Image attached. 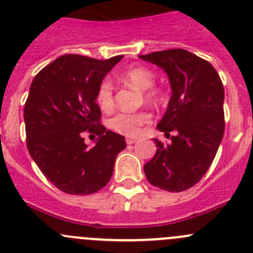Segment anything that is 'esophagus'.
Instances as JSON below:
<instances>
[{"label": "esophagus", "mask_w": 253, "mask_h": 253, "mask_svg": "<svg viewBox=\"0 0 253 253\" xmlns=\"http://www.w3.org/2000/svg\"><path fill=\"white\" fill-rule=\"evenodd\" d=\"M134 142H136V139H134V138H126L127 144H133Z\"/></svg>", "instance_id": "esophagus-1"}]
</instances>
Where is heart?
Instances as JSON below:
<instances>
[{
	"label": "heart",
	"instance_id": "heart-1",
	"mask_svg": "<svg viewBox=\"0 0 253 253\" xmlns=\"http://www.w3.org/2000/svg\"><path fill=\"white\" fill-rule=\"evenodd\" d=\"M124 83L129 84L136 89L142 90L143 96L147 101H159L162 91L153 86L155 82V73L145 66H132L119 76ZM96 104L103 111L108 112L114 109L115 95L114 84L110 78H104L99 83L95 95ZM152 121V115L147 110L136 112L121 111L109 119L108 126L115 133L126 137H136L141 132V127Z\"/></svg>",
	"mask_w": 253,
	"mask_h": 253
}]
</instances>
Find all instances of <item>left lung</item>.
Returning <instances> with one entry per match:
<instances>
[{
	"label": "left lung",
	"instance_id": "left-lung-1",
	"mask_svg": "<svg viewBox=\"0 0 253 253\" xmlns=\"http://www.w3.org/2000/svg\"><path fill=\"white\" fill-rule=\"evenodd\" d=\"M167 72L171 98L158 128L175 131L171 143L158 139L154 158L144 165L153 186L181 192L195 186L211 167L224 134V86L215 68L183 48L141 55Z\"/></svg>",
	"mask_w": 253,
	"mask_h": 253
}]
</instances>
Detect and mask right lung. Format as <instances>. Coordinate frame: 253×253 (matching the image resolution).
Here are the masks:
<instances>
[{"mask_svg":"<svg viewBox=\"0 0 253 253\" xmlns=\"http://www.w3.org/2000/svg\"><path fill=\"white\" fill-rule=\"evenodd\" d=\"M122 58L60 56L33 79L24 105L27 147L45 177L70 195H90L108 185L125 137L100 124L96 89ZM85 131L99 136L94 147Z\"/></svg>","mask_w":253,"mask_h":253,"instance_id":"add662e5","label":"right lung"}]
</instances>
